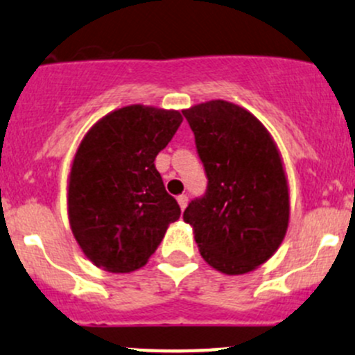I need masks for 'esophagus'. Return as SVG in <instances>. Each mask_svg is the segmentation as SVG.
I'll list each match as a JSON object with an SVG mask.
<instances>
[{
    "label": "esophagus",
    "mask_w": 355,
    "mask_h": 355,
    "mask_svg": "<svg viewBox=\"0 0 355 355\" xmlns=\"http://www.w3.org/2000/svg\"><path fill=\"white\" fill-rule=\"evenodd\" d=\"M178 203H179V208H181V210H184V208L188 207V196L186 195L178 196Z\"/></svg>",
    "instance_id": "obj_1"
}]
</instances>
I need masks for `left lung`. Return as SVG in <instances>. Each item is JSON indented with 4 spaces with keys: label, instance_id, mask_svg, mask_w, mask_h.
Instances as JSON below:
<instances>
[{
    "label": "left lung",
    "instance_id": "left-lung-1",
    "mask_svg": "<svg viewBox=\"0 0 355 355\" xmlns=\"http://www.w3.org/2000/svg\"><path fill=\"white\" fill-rule=\"evenodd\" d=\"M208 178L203 198L182 214L200 254L225 275L268 261L291 217L288 182L275 140L254 114L232 102L208 101L182 111Z\"/></svg>",
    "mask_w": 355,
    "mask_h": 355
}]
</instances>
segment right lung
Segmentation results:
<instances>
[{
    "instance_id": "add662e5",
    "label": "right lung",
    "mask_w": 355,
    "mask_h": 355,
    "mask_svg": "<svg viewBox=\"0 0 355 355\" xmlns=\"http://www.w3.org/2000/svg\"><path fill=\"white\" fill-rule=\"evenodd\" d=\"M181 123L174 109L131 104L98 119L80 141L68 174V220L97 268L130 273L147 265L181 215L153 164Z\"/></svg>"
}]
</instances>
